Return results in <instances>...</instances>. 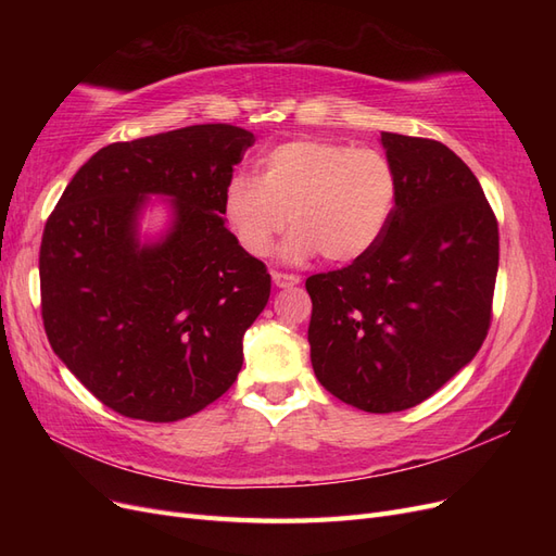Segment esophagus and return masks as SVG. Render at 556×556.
Here are the masks:
<instances>
[{"instance_id": "esophagus-1", "label": "esophagus", "mask_w": 556, "mask_h": 556, "mask_svg": "<svg viewBox=\"0 0 556 556\" xmlns=\"http://www.w3.org/2000/svg\"><path fill=\"white\" fill-rule=\"evenodd\" d=\"M271 278H274L276 288H292V285H299V282H301L299 276L282 274V271H271Z\"/></svg>"}]
</instances>
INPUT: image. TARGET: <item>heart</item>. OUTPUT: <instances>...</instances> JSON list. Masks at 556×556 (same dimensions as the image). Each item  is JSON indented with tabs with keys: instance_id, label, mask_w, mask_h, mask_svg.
I'll return each mask as SVG.
<instances>
[{
	"instance_id": "b5f03b06",
	"label": "heart",
	"mask_w": 556,
	"mask_h": 556,
	"mask_svg": "<svg viewBox=\"0 0 556 556\" xmlns=\"http://www.w3.org/2000/svg\"><path fill=\"white\" fill-rule=\"evenodd\" d=\"M399 180L376 148L294 139L266 150L260 178L237 174L225 188L223 215L237 243L266 257L278 233L294 227L282 255L301 262L317 252L333 264L364 257L384 233Z\"/></svg>"
}]
</instances>
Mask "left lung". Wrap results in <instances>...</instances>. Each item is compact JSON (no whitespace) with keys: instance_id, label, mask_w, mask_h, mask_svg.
Segmentation results:
<instances>
[{"instance_id":"1","label":"left lung","mask_w":556,"mask_h":556,"mask_svg":"<svg viewBox=\"0 0 556 556\" xmlns=\"http://www.w3.org/2000/svg\"><path fill=\"white\" fill-rule=\"evenodd\" d=\"M399 194L380 241L306 280L317 380L366 413L417 406L476 357L492 319L498 225L447 146L382 131Z\"/></svg>"}]
</instances>
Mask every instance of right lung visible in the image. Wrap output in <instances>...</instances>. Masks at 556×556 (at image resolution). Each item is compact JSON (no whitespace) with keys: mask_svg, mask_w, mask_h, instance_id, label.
<instances>
[{"mask_svg":"<svg viewBox=\"0 0 556 556\" xmlns=\"http://www.w3.org/2000/svg\"><path fill=\"white\" fill-rule=\"evenodd\" d=\"M255 143L233 125H192L111 143L80 166L50 213L41 315L64 366L131 419L176 422L237 380L243 333L271 276L225 227L223 194ZM150 193L172 195L173 227L138 239Z\"/></svg>","mask_w":556,"mask_h":556,"instance_id":"add662e5","label":"right lung"}]
</instances>
